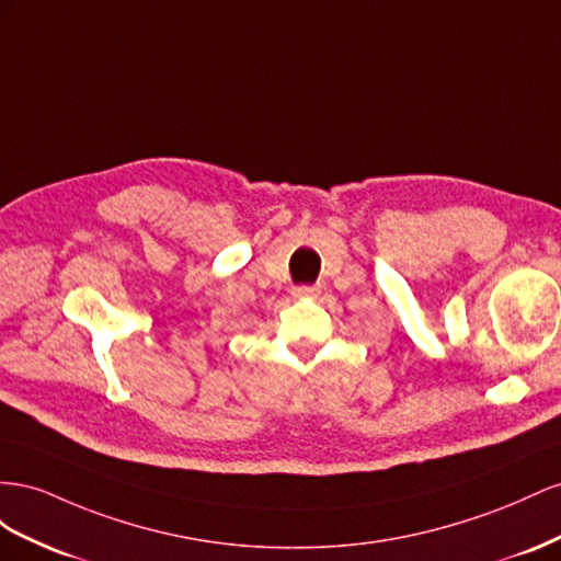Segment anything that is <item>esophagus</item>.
<instances>
[{"instance_id": "34e87169", "label": "esophagus", "mask_w": 561, "mask_h": 561, "mask_svg": "<svg viewBox=\"0 0 561 561\" xmlns=\"http://www.w3.org/2000/svg\"><path fill=\"white\" fill-rule=\"evenodd\" d=\"M314 294H317L314 286H294L291 289L294 298H306V296H314Z\"/></svg>"}]
</instances>
